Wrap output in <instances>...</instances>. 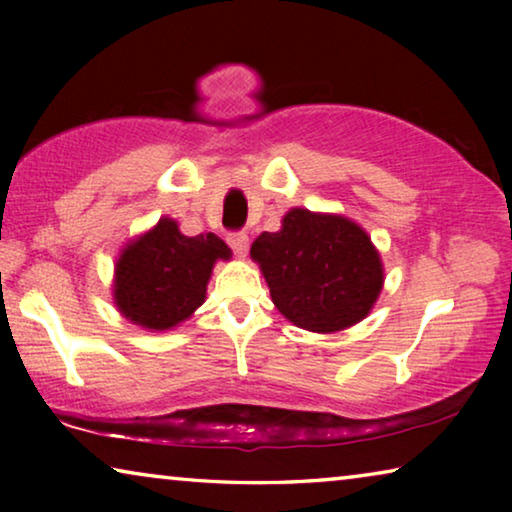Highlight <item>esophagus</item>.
<instances>
[{
  "label": "esophagus",
  "mask_w": 512,
  "mask_h": 512,
  "mask_svg": "<svg viewBox=\"0 0 512 512\" xmlns=\"http://www.w3.org/2000/svg\"><path fill=\"white\" fill-rule=\"evenodd\" d=\"M228 244H230L232 250H235L237 257H246V253H248V235H246V232H232V235H228Z\"/></svg>",
  "instance_id": "34e87169"
}]
</instances>
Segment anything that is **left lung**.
<instances>
[{"label":"left lung","mask_w":512,"mask_h":512,"mask_svg":"<svg viewBox=\"0 0 512 512\" xmlns=\"http://www.w3.org/2000/svg\"><path fill=\"white\" fill-rule=\"evenodd\" d=\"M273 305L293 325L332 334L370 314L384 266L366 230L341 214L293 207L282 230L262 232L250 246Z\"/></svg>","instance_id":"obj_1"}]
</instances>
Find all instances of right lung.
I'll list each match as a JSON object with an SVG mask.
<instances>
[{
	"label": "right lung",
	"instance_id": "add662e5",
	"mask_svg": "<svg viewBox=\"0 0 512 512\" xmlns=\"http://www.w3.org/2000/svg\"><path fill=\"white\" fill-rule=\"evenodd\" d=\"M230 257L232 250L212 232L185 237L176 221L162 216L121 250L112 298L131 323L164 332L203 305L214 264Z\"/></svg>",
	"mask_w": 512,
	"mask_h": 512
}]
</instances>
